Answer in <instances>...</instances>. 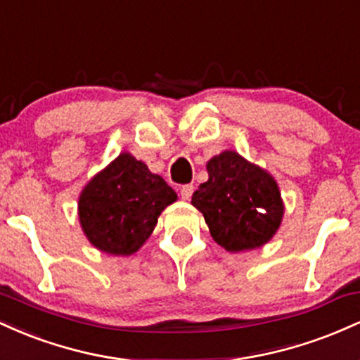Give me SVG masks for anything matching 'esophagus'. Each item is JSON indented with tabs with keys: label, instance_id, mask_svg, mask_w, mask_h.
Instances as JSON below:
<instances>
[{
	"label": "esophagus",
	"instance_id": "esophagus-1",
	"mask_svg": "<svg viewBox=\"0 0 360 360\" xmlns=\"http://www.w3.org/2000/svg\"><path fill=\"white\" fill-rule=\"evenodd\" d=\"M193 191H194L193 184L183 186V188H181V198H183V200H186V201H189V200H191V196H193Z\"/></svg>",
	"mask_w": 360,
	"mask_h": 360
}]
</instances>
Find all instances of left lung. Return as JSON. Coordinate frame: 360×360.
<instances>
[{
  "label": "left lung",
  "mask_w": 360,
  "mask_h": 360,
  "mask_svg": "<svg viewBox=\"0 0 360 360\" xmlns=\"http://www.w3.org/2000/svg\"><path fill=\"white\" fill-rule=\"evenodd\" d=\"M208 181L193 194L210 233L229 252L266 245L279 230L284 203L271 172L235 150H223L206 162Z\"/></svg>",
  "instance_id": "obj_1"
}]
</instances>
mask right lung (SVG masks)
Masks as SVG:
<instances>
[{
	"mask_svg": "<svg viewBox=\"0 0 360 360\" xmlns=\"http://www.w3.org/2000/svg\"><path fill=\"white\" fill-rule=\"evenodd\" d=\"M176 200L162 177L130 152H122L82 188L77 217L91 245L110 255H131Z\"/></svg>",
	"mask_w": 360,
	"mask_h": 360,
	"instance_id": "add662e5",
	"label": "right lung"
}]
</instances>
